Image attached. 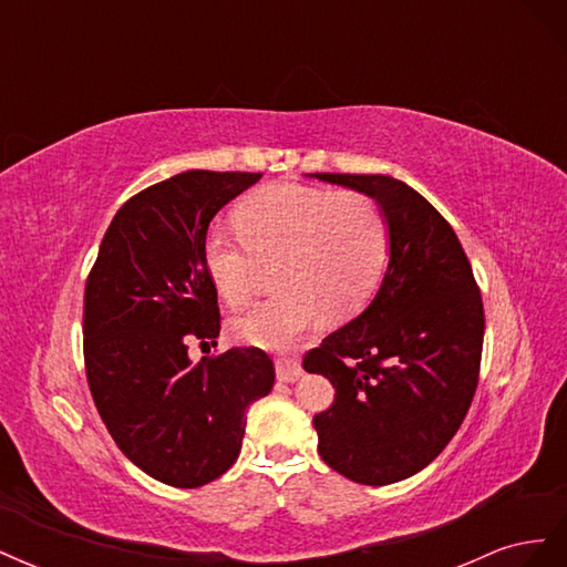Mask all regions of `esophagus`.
Wrapping results in <instances>:
<instances>
[{"label": "esophagus", "mask_w": 567, "mask_h": 567, "mask_svg": "<svg viewBox=\"0 0 567 567\" xmlns=\"http://www.w3.org/2000/svg\"><path fill=\"white\" fill-rule=\"evenodd\" d=\"M302 373L305 371L296 357H279L277 359V379L281 383H296Z\"/></svg>", "instance_id": "34e87169"}]
</instances>
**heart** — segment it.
I'll return each mask as SVG.
<instances>
[{
	"label": "heart",
	"mask_w": 567,
	"mask_h": 567,
	"mask_svg": "<svg viewBox=\"0 0 567 567\" xmlns=\"http://www.w3.org/2000/svg\"><path fill=\"white\" fill-rule=\"evenodd\" d=\"M238 229L210 227L203 262L217 296L244 305L265 262L279 260L277 293L257 302L231 329L260 348H284L326 312L348 317L373 296L388 260V219L362 192L269 184L236 210Z\"/></svg>",
	"instance_id": "heart-1"
}]
</instances>
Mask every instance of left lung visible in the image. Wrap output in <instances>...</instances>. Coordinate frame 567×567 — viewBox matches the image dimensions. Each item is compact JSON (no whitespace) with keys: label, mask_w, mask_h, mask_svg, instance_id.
<instances>
[{"label":"left lung","mask_w":567,"mask_h":567,"mask_svg":"<svg viewBox=\"0 0 567 567\" xmlns=\"http://www.w3.org/2000/svg\"><path fill=\"white\" fill-rule=\"evenodd\" d=\"M381 205L390 262L367 310L302 359L336 388L315 416L319 454L359 485H390L425 468L468 414L483 357L485 310L454 229L388 175L317 173Z\"/></svg>","instance_id":"left-lung-1"}]
</instances>
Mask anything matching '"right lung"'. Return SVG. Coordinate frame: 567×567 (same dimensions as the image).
Returning <instances> with one entry per match:
<instances>
[{
  "mask_svg": "<svg viewBox=\"0 0 567 567\" xmlns=\"http://www.w3.org/2000/svg\"><path fill=\"white\" fill-rule=\"evenodd\" d=\"M260 173L188 169L120 208L84 286V369L101 421L134 466L194 489L241 452L246 409L271 392L260 348L188 359V340L219 336L203 241L219 208Z\"/></svg>",
  "mask_w": 567,
  "mask_h": 567,
  "instance_id": "add662e5",
  "label": "right lung"
}]
</instances>
